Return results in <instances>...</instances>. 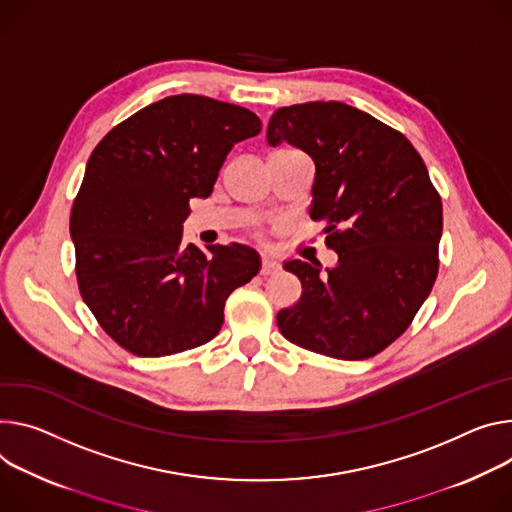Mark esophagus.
<instances>
[{
    "label": "esophagus",
    "mask_w": 512,
    "mask_h": 512,
    "mask_svg": "<svg viewBox=\"0 0 512 512\" xmlns=\"http://www.w3.org/2000/svg\"><path fill=\"white\" fill-rule=\"evenodd\" d=\"M280 271V265H277L275 261H269V259H263V263H261V267H259V273L265 277V275H273V273H277Z\"/></svg>",
    "instance_id": "1"
}]
</instances>
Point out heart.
Masks as SVG:
<instances>
[{
    "label": "heart",
    "mask_w": 512,
    "mask_h": 512,
    "mask_svg": "<svg viewBox=\"0 0 512 512\" xmlns=\"http://www.w3.org/2000/svg\"><path fill=\"white\" fill-rule=\"evenodd\" d=\"M282 151H292V149H282ZM275 153H280V151H275ZM275 153H273V155H275Z\"/></svg>",
    "instance_id": "obj_1"
}]
</instances>
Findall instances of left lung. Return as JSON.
Listing matches in <instances>:
<instances>
[{"label": "left lung", "mask_w": 512, "mask_h": 512, "mask_svg": "<svg viewBox=\"0 0 512 512\" xmlns=\"http://www.w3.org/2000/svg\"><path fill=\"white\" fill-rule=\"evenodd\" d=\"M290 143L314 165L312 220L327 222L339 263L294 259L298 304L277 312L282 335L308 351L355 361L374 357L408 327L433 290L443 232L441 196L423 157L392 126L341 102L277 110L271 147Z\"/></svg>", "instance_id": "8db88e82"}]
</instances>
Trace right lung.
Masks as SVG:
<instances>
[{
	"mask_svg": "<svg viewBox=\"0 0 512 512\" xmlns=\"http://www.w3.org/2000/svg\"><path fill=\"white\" fill-rule=\"evenodd\" d=\"M247 108L181 94L116 124L91 153L71 208L75 275L100 327L138 357L214 339L224 302L251 282L245 245L183 247L192 198H208L235 143L257 136Z\"/></svg>",
	"mask_w": 512,
	"mask_h": 512,
	"instance_id": "add662e5",
	"label": "right lung"
}]
</instances>
